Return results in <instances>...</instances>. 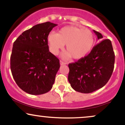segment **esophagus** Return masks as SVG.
I'll use <instances>...</instances> for the list:
<instances>
[{
    "label": "esophagus",
    "mask_w": 125,
    "mask_h": 125,
    "mask_svg": "<svg viewBox=\"0 0 125 125\" xmlns=\"http://www.w3.org/2000/svg\"><path fill=\"white\" fill-rule=\"evenodd\" d=\"M60 65H65V64H66V63H65V62H64V61H61V60H60Z\"/></svg>",
    "instance_id": "34e87169"
}]
</instances>
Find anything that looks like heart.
<instances>
[{
	"label": "heart",
	"instance_id": "1",
	"mask_svg": "<svg viewBox=\"0 0 125 125\" xmlns=\"http://www.w3.org/2000/svg\"><path fill=\"white\" fill-rule=\"evenodd\" d=\"M94 36L90 30L75 26H67L60 29L58 33L50 32L47 36L51 53L57 55L66 44L67 52L62 57L75 60L84 57L93 49Z\"/></svg>",
	"mask_w": 125,
	"mask_h": 125
}]
</instances>
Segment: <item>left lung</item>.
I'll list each match as a JSON object with an SVG mask.
<instances>
[{
	"label": "left lung",
	"mask_w": 125,
	"mask_h": 125,
	"mask_svg": "<svg viewBox=\"0 0 125 125\" xmlns=\"http://www.w3.org/2000/svg\"><path fill=\"white\" fill-rule=\"evenodd\" d=\"M98 39L101 33L93 30ZM115 63V54L111 41L103 40L94 46L88 55L77 62L68 64V79L76 92L90 93L105 86L111 76Z\"/></svg>",
	"instance_id": "obj_1"
}]
</instances>
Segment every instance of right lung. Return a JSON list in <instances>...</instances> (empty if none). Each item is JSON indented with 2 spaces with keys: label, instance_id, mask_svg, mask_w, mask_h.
Masks as SVG:
<instances>
[{
  "label": "right lung",
  "instance_id": "1",
  "mask_svg": "<svg viewBox=\"0 0 125 125\" xmlns=\"http://www.w3.org/2000/svg\"><path fill=\"white\" fill-rule=\"evenodd\" d=\"M57 25L37 24L14 42L10 68L17 84L26 93L39 95L50 91L60 68V61L49 52L47 36Z\"/></svg>",
  "mask_w": 125,
  "mask_h": 125
}]
</instances>
